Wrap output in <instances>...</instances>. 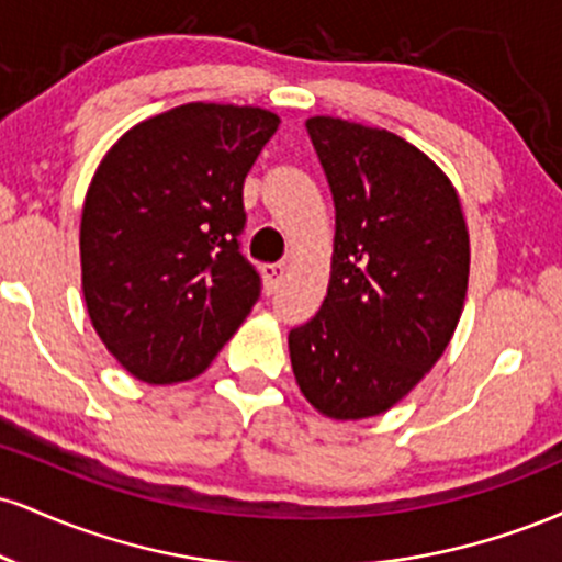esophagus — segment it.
<instances>
[{
	"mask_svg": "<svg viewBox=\"0 0 562 562\" xmlns=\"http://www.w3.org/2000/svg\"><path fill=\"white\" fill-rule=\"evenodd\" d=\"M261 274H263V288H267V293H274V290L282 285V280H285L288 267L285 263H263Z\"/></svg>",
	"mask_w": 562,
	"mask_h": 562,
	"instance_id": "1",
	"label": "esophagus"
}]
</instances>
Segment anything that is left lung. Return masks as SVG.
<instances>
[{"label": "left lung", "instance_id": "left-lung-1", "mask_svg": "<svg viewBox=\"0 0 562 562\" xmlns=\"http://www.w3.org/2000/svg\"><path fill=\"white\" fill-rule=\"evenodd\" d=\"M308 137L330 182L327 299L288 335L299 389L322 415L391 409L449 346L465 303L470 240L454 187L385 128L317 115Z\"/></svg>", "mask_w": 562, "mask_h": 562}]
</instances>
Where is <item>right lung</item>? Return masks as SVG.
Masks as SVG:
<instances>
[{
    "label": "right lung",
    "instance_id": "add662e5",
    "mask_svg": "<svg viewBox=\"0 0 562 562\" xmlns=\"http://www.w3.org/2000/svg\"><path fill=\"white\" fill-rule=\"evenodd\" d=\"M280 126L261 108L190 102L102 158L81 214V285L102 344L153 385L200 375L261 295L243 256V184Z\"/></svg>",
    "mask_w": 562,
    "mask_h": 562
}]
</instances>
